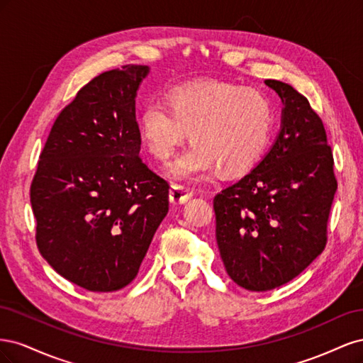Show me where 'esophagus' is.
Wrapping results in <instances>:
<instances>
[{"instance_id": "esophagus-1", "label": "esophagus", "mask_w": 363, "mask_h": 363, "mask_svg": "<svg viewBox=\"0 0 363 363\" xmlns=\"http://www.w3.org/2000/svg\"><path fill=\"white\" fill-rule=\"evenodd\" d=\"M194 196V192L188 188H184V186L180 184H174L171 186V191H169V201L172 204H184L188 200H191Z\"/></svg>"}]
</instances>
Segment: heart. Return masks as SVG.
<instances>
[{
	"instance_id": "obj_1",
	"label": "heart",
	"mask_w": 363,
	"mask_h": 363,
	"mask_svg": "<svg viewBox=\"0 0 363 363\" xmlns=\"http://www.w3.org/2000/svg\"><path fill=\"white\" fill-rule=\"evenodd\" d=\"M167 104L150 103L139 115L140 138L167 163L189 131L194 144L175 160L174 180L203 179L212 169L238 175L255 167L274 130V106L255 87L227 82H196L172 87Z\"/></svg>"
}]
</instances>
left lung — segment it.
Listing matches in <instances>:
<instances>
[{"mask_svg": "<svg viewBox=\"0 0 363 363\" xmlns=\"http://www.w3.org/2000/svg\"><path fill=\"white\" fill-rule=\"evenodd\" d=\"M265 83L281 98L280 133L255 169L213 199L225 271L257 292L291 281L324 251L337 189L321 118L291 84Z\"/></svg>", "mask_w": 363, "mask_h": 363, "instance_id": "left-lung-1", "label": "left lung"}]
</instances>
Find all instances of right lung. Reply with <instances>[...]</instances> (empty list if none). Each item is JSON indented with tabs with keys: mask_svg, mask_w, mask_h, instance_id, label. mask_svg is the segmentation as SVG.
Here are the masks:
<instances>
[{
	"mask_svg": "<svg viewBox=\"0 0 363 363\" xmlns=\"http://www.w3.org/2000/svg\"><path fill=\"white\" fill-rule=\"evenodd\" d=\"M145 65L96 75L54 121L30 188L42 257L92 292L133 281L169 184L142 162L136 92Z\"/></svg>",
	"mask_w": 363,
	"mask_h": 363,
	"instance_id": "right-lung-1",
	"label": "right lung"
}]
</instances>
